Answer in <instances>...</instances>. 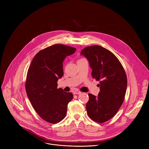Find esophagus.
Listing matches in <instances>:
<instances>
[{
  "label": "esophagus",
  "instance_id": "34e87169",
  "mask_svg": "<svg viewBox=\"0 0 149 149\" xmlns=\"http://www.w3.org/2000/svg\"><path fill=\"white\" fill-rule=\"evenodd\" d=\"M81 92H80V91H74V92H73V93L74 94H80Z\"/></svg>",
  "mask_w": 149,
  "mask_h": 149
}]
</instances>
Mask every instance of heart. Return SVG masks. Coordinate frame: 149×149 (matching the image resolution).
<instances>
[{
	"instance_id": "b5f03b06",
	"label": "heart",
	"mask_w": 149,
	"mask_h": 149,
	"mask_svg": "<svg viewBox=\"0 0 149 149\" xmlns=\"http://www.w3.org/2000/svg\"><path fill=\"white\" fill-rule=\"evenodd\" d=\"M81 59H83V58H81Z\"/></svg>"
}]
</instances>
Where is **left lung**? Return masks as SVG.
<instances>
[{
	"label": "left lung",
	"instance_id": "left-lung-1",
	"mask_svg": "<svg viewBox=\"0 0 149 149\" xmlns=\"http://www.w3.org/2000/svg\"><path fill=\"white\" fill-rule=\"evenodd\" d=\"M81 54L89 61L92 77L100 81L98 97L88 94V115L94 121L103 123L111 119L121 107L126 92L127 76L119 60L103 47H86Z\"/></svg>",
	"mask_w": 149,
	"mask_h": 149
}]
</instances>
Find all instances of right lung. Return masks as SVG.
<instances>
[{"label":"right lung","mask_w":149,"mask_h":149,"mask_svg":"<svg viewBox=\"0 0 149 149\" xmlns=\"http://www.w3.org/2000/svg\"><path fill=\"white\" fill-rule=\"evenodd\" d=\"M75 51L65 45H54L39 51L29 67L25 82L27 96L38 115L49 123L64 119L73 98L72 93L57 88V81L63 75V61Z\"/></svg>","instance_id":"add662e5"}]
</instances>
